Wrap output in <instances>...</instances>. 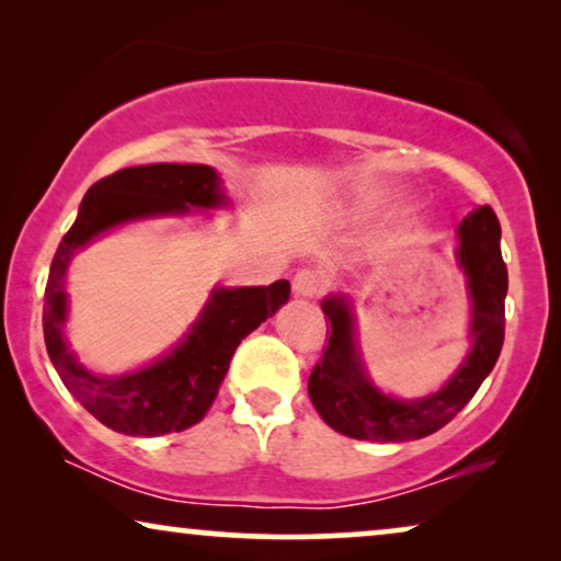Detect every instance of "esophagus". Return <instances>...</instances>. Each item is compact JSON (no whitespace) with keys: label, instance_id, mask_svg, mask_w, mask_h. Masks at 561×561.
Returning a JSON list of instances; mask_svg holds the SVG:
<instances>
[{"label":"esophagus","instance_id":"34e87169","mask_svg":"<svg viewBox=\"0 0 561 561\" xmlns=\"http://www.w3.org/2000/svg\"><path fill=\"white\" fill-rule=\"evenodd\" d=\"M327 286H329L327 275L313 271V267H304V271H298L296 278H294V290L304 298L321 296L327 290Z\"/></svg>","mask_w":561,"mask_h":561}]
</instances>
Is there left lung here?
I'll return each mask as SVG.
<instances>
[{
	"label": "left lung",
	"instance_id": "8db88e82",
	"mask_svg": "<svg viewBox=\"0 0 561 561\" xmlns=\"http://www.w3.org/2000/svg\"><path fill=\"white\" fill-rule=\"evenodd\" d=\"M459 263L472 296V352L439 393L424 401H396L365 378L355 350L352 313L344 298L321 304L327 319V347L309 378V398L334 432L367 442L421 439L447 426L478 393L493 370L505 336L508 267L501 255V221L480 206L459 225Z\"/></svg>",
	"mask_w": 561,
	"mask_h": 561
}]
</instances>
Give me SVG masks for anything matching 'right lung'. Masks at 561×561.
<instances>
[{"instance_id":"add662e5","label":"right lung","mask_w":561,"mask_h":561,"mask_svg":"<svg viewBox=\"0 0 561 561\" xmlns=\"http://www.w3.org/2000/svg\"><path fill=\"white\" fill-rule=\"evenodd\" d=\"M225 194L209 165L156 163L122 168L96 181L83 196L79 217L60 240L45 286L43 332L60 380L91 416L129 436H160L198 424L211 409L237 344L273 317L290 296L288 280L257 288H219L204 317L171 355L140 373L96 378L76 363L64 340L68 260L81 244L122 221L183 214L188 206H219Z\"/></svg>"}]
</instances>
